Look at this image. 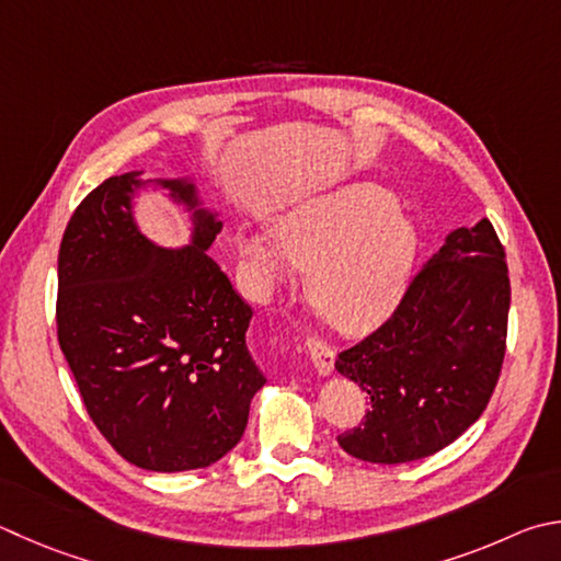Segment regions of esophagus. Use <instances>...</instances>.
Returning a JSON list of instances; mask_svg holds the SVG:
<instances>
[{
	"instance_id": "34e87169",
	"label": "esophagus",
	"mask_w": 561,
	"mask_h": 561,
	"mask_svg": "<svg viewBox=\"0 0 561 561\" xmlns=\"http://www.w3.org/2000/svg\"><path fill=\"white\" fill-rule=\"evenodd\" d=\"M307 348H309V355L311 360L316 365V370H319V375H331L333 373V363H335V351L333 345H329L321 339H307Z\"/></svg>"
}]
</instances>
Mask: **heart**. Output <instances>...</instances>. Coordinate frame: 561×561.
<instances>
[{
  "instance_id": "obj_1",
  "label": "heart",
  "mask_w": 561,
  "mask_h": 561,
  "mask_svg": "<svg viewBox=\"0 0 561 561\" xmlns=\"http://www.w3.org/2000/svg\"><path fill=\"white\" fill-rule=\"evenodd\" d=\"M394 198L373 183L301 203L274 220L272 236H240V257L260 287L311 272L313 307L341 333H365L400 301L414 257V230L392 213Z\"/></svg>"
}]
</instances>
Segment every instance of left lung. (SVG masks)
<instances>
[{"label": "left lung", "instance_id": "1", "mask_svg": "<svg viewBox=\"0 0 561 561\" xmlns=\"http://www.w3.org/2000/svg\"><path fill=\"white\" fill-rule=\"evenodd\" d=\"M511 277L491 220L458 228L407 284L397 309L335 360L368 392L363 422L339 436L370 463L442 451L491 402L507 348Z\"/></svg>", "mask_w": 561, "mask_h": 561}]
</instances>
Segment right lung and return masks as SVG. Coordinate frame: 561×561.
Wrapping results in <instances>:
<instances>
[{"label": "right lung", "instance_id": "add662e5", "mask_svg": "<svg viewBox=\"0 0 561 561\" xmlns=\"http://www.w3.org/2000/svg\"><path fill=\"white\" fill-rule=\"evenodd\" d=\"M131 174L100 183L58 250L56 331L90 420L145 471L206 468L240 442L267 382L245 343L252 309L206 250L220 222L198 213L186 250H161L129 213ZM188 206L193 186L164 181Z\"/></svg>", "mask_w": 561, "mask_h": 561}]
</instances>
